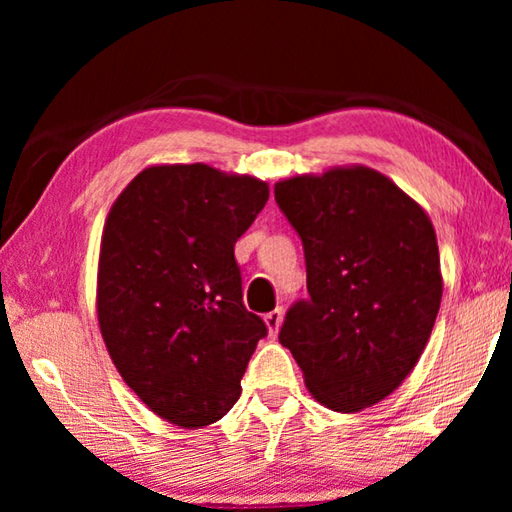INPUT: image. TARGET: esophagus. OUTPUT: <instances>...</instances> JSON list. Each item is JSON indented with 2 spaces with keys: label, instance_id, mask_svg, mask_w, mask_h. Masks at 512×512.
<instances>
[{
  "label": "esophagus",
  "instance_id": "34e87169",
  "mask_svg": "<svg viewBox=\"0 0 512 512\" xmlns=\"http://www.w3.org/2000/svg\"><path fill=\"white\" fill-rule=\"evenodd\" d=\"M264 323L268 327V334H271L273 339H275L277 332H280V325H282V309L268 311V314L264 316Z\"/></svg>",
  "mask_w": 512,
  "mask_h": 512
}]
</instances>
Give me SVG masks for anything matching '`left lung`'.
<instances>
[{
	"label": "left lung",
	"mask_w": 512,
	"mask_h": 512,
	"mask_svg": "<svg viewBox=\"0 0 512 512\" xmlns=\"http://www.w3.org/2000/svg\"><path fill=\"white\" fill-rule=\"evenodd\" d=\"M305 248L309 300L287 311L280 343L309 393L357 413L415 368L436 323L443 275L427 212L363 164L275 183Z\"/></svg>",
	"instance_id": "1"
}]
</instances>
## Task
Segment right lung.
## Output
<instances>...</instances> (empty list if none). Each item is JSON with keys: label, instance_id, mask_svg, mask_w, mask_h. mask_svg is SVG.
Here are the masks:
<instances>
[{"label": "right lung", "instance_id": "obj_1", "mask_svg": "<svg viewBox=\"0 0 512 512\" xmlns=\"http://www.w3.org/2000/svg\"><path fill=\"white\" fill-rule=\"evenodd\" d=\"M268 185L207 164H153L112 203L101 235L97 316L128 388L176 427L221 420L264 320L241 296L237 239Z\"/></svg>", "mask_w": 512, "mask_h": 512}]
</instances>
